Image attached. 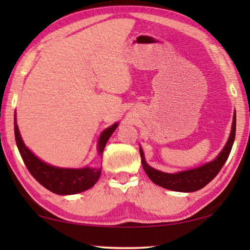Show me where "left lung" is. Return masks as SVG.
Returning <instances> with one entry per match:
<instances>
[{
	"instance_id": "8db88e82",
	"label": "left lung",
	"mask_w": 250,
	"mask_h": 250,
	"mask_svg": "<svg viewBox=\"0 0 250 250\" xmlns=\"http://www.w3.org/2000/svg\"><path fill=\"white\" fill-rule=\"evenodd\" d=\"M236 134V111L234 112V117H232V124H231V131L229 134V138L226 142L225 146L223 147L216 158L210 162H207L203 166L191 168V170L181 171L177 173H166L161 172L159 170H155L149 164L146 163L145 153H143L142 147L140 146V155H141V163L143 167V170L146 171V175L150 177V180L155 183L156 185L164 188L167 189H171V191L175 192H195L198 191L206 186L209 182L214 179L215 176L218 174L221 171L224 164H225L226 160L229 155L232 145H234Z\"/></svg>"
}]
</instances>
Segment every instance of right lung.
Listing matches in <instances>:
<instances>
[{
  "instance_id": "add662e5",
  "label": "right lung",
  "mask_w": 250,
  "mask_h": 250,
  "mask_svg": "<svg viewBox=\"0 0 250 250\" xmlns=\"http://www.w3.org/2000/svg\"><path fill=\"white\" fill-rule=\"evenodd\" d=\"M118 122L110 125L103 131L98 140V154L103 156V152L105 145L115 132L118 126ZM14 133L16 146L19 147L20 154L22 156L25 166L29 173L34 176L40 184L50 192L58 195H71V194L82 193L91 188L101 174V168L95 167H82V168H67L50 166L44 162L25 146L22 137H21L18 124H16V115H14Z\"/></svg>"
}]
</instances>
